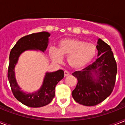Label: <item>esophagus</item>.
Listing matches in <instances>:
<instances>
[{
    "mask_svg": "<svg viewBox=\"0 0 125 125\" xmlns=\"http://www.w3.org/2000/svg\"><path fill=\"white\" fill-rule=\"evenodd\" d=\"M70 74V73L67 71H64V76H67Z\"/></svg>",
    "mask_w": 125,
    "mask_h": 125,
    "instance_id": "34e87169",
    "label": "esophagus"
}]
</instances>
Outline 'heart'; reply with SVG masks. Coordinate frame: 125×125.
<instances>
[{"label":"heart","instance_id":"1","mask_svg":"<svg viewBox=\"0 0 125 125\" xmlns=\"http://www.w3.org/2000/svg\"><path fill=\"white\" fill-rule=\"evenodd\" d=\"M52 58L61 62L63 57H68V63L72 68L80 69L91 62L97 54L95 44L76 38H67L59 43V50L50 49Z\"/></svg>","mask_w":125,"mask_h":125}]
</instances>
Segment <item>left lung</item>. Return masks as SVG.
<instances>
[{"instance_id": "left-lung-1", "label": "left lung", "mask_w": 125, "mask_h": 125, "mask_svg": "<svg viewBox=\"0 0 125 125\" xmlns=\"http://www.w3.org/2000/svg\"><path fill=\"white\" fill-rule=\"evenodd\" d=\"M97 49L99 58L96 61L72 74L78 80L73 97L76 103L87 106H95L109 97L116 80L117 67L111 47L99 39Z\"/></svg>"}]
</instances>
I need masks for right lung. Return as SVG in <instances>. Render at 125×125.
I'll use <instances>...</instances> for the list:
<instances>
[{
  "label": "right lung",
  "instance_id": "1",
  "mask_svg": "<svg viewBox=\"0 0 125 125\" xmlns=\"http://www.w3.org/2000/svg\"><path fill=\"white\" fill-rule=\"evenodd\" d=\"M50 34L46 32L35 33L25 36L19 40L10 51V63L8 70L11 89L14 97L19 101L27 106L39 108L49 104L55 95L56 85L64 76L63 70L56 72L47 73L43 85L38 91L34 93H26L21 91L15 80L14 67L17 62L19 55L26 50H40L44 52L48 45Z\"/></svg>",
  "mask_w": 125,
  "mask_h": 125
}]
</instances>
